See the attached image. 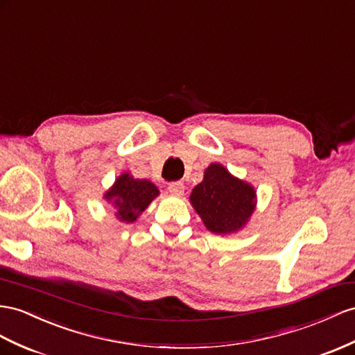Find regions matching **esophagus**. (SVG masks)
<instances>
[{
	"label": "esophagus",
	"instance_id": "obj_1",
	"mask_svg": "<svg viewBox=\"0 0 355 355\" xmlns=\"http://www.w3.org/2000/svg\"><path fill=\"white\" fill-rule=\"evenodd\" d=\"M168 190L169 193L175 195V196H181L184 193V184L181 181H172V183L168 184Z\"/></svg>",
	"mask_w": 355,
	"mask_h": 355
}]
</instances>
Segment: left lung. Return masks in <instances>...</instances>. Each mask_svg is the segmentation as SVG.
<instances>
[{
    "label": "left lung",
    "instance_id": "8db88e82",
    "mask_svg": "<svg viewBox=\"0 0 355 355\" xmlns=\"http://www.w3.org/2000/svg\"><path fill=\"white\" fill-rule=\"evenodd\" d=\"M190 204L213 234H232L248 223L257 205V192L249 183L231 175L220 163H211L204 180L190 195Z\"/></svg>",
    "mask_w": 355,
    "mask_h": 355
}]
</instances>
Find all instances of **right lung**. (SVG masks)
<instances>
[{"mask_svg":"<svg viewBox=\"0 0 355 355\" xmlns=\"http://www.w3.org/2000/svg\"><path fill=\"white\" fill-rule=\"evenodd\" d=\"M159 196V189L148 180L133 178L124 172L115 180L114 186L105 193V199L116 208L115 216L120 222L132 223Z\"/></svg>","mask_w":355,"mask_h":355,"instance_id":"add662e5","label":"right lung"}]
</instances>
